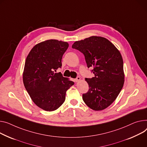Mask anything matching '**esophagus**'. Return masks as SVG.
I'll return each instance as SVG.
<instances>
[{"mask_svg": "<svg viewBox=\"0 0 147 147\" xmlns=\"http://www.w3.org/2000/svg\"><path fill=\"white\" fill-rule=\"evenodd\" d=\"M80 80H81V78L80 77H77L75 79V81H76V82H79Z\"/></svg>", "mask_w": 147, "mask_h": 147, "instance_id": "esophagus-1", "label": "esophagus"}]
</instances>
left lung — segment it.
I'll return each instance as SVG.
<instances>
[{"instance_id":"8db88e82","label":"left lung","mask_w":147,"mask_h":147,"mask_svg":"<svg viewBox=\"0 0 147 147\" xmlns=\"http://www.w3.org/2000/svg\"><path fill=\"white\" fill-rule=\"evenodd\" d=\"M72 48L82 53L94 77L85 80L89 89L83 100L92 109L102 111L116 99L124 84L123 63L119 51L107 39L92 36L76 41Z\"/></svg>"}]
</instances>
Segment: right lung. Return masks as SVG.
I'll return each mask as SVG.
<instances>
[{
    "instance_id": "1",
    "label": "right lung",
    "mask_w": 147,
    "mask_h": 147,
    "mask_svg": "<svg viewBox=\"0 0 147 147\" xmlns=\"http://www.w3.org/2000/svg\"><path fill=\"white\" fill-rule=\"evenodd\" d=\"M66 42L49 40L35 45L28 54L23 82L34 103L46 111H54L64 102L67 90L74 83L55 73L62 65V57L68 47Z\"/></svg>"
}]
</instances>
